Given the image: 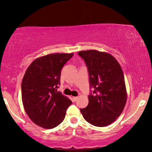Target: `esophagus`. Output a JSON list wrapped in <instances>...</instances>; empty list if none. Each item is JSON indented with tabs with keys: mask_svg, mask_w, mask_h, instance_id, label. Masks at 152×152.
Masks as SVG:
<instances>
[{
	"mask_svg": "<svg viewBox=\"0 0 152 152\" xmlns=\"http://www.w3.org/2000/svg\"><path fill=\"white\" fill-rule=\"evenodd\" d=\"M78 98H79L78 97H72V99H73V100H74L75 102V101L77 100Z\"/></svg>",
	"mask_w": 152,
	"mask_h": 152,
	"instance_id": "esophagus-1",
	"label": "esophagus"
}]
</instances>
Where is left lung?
Wrapping results in <instances>:
<instances>
[{
	"label": "left lung",
	"mask_w": 152,
	"mask_h": 152,
	"mask_svg": "<svg viewBox=\"0 0 152 152\" xmlns=\"http://www.w3.org/2000/svg\"><path fill=\"white\" fill-rule=\"evenodd\" d=\"M78 55L84 59L89 75L88 104L80 111L88 123L106 126L113 123L122 113L127 98L122 68L109 53L95 50H83Z\"/></svg>",
	"instance_id": "obj_1"
}]
</instances>
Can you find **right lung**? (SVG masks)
<instances>
[{
    "label": "right lung",
    "instance_id": "obj_1",
    "mask_svg": "<svg viewBox=\"0 0 152 152\" xmlns=\"http://www.w3.org/2000/svg\"><path fill=\"white\" fill-rule=\"evenodd\" d=\"M73 53L50 54L39 57L27 68L21 84L22 101L30 120L53 129L64 120L72 102L57 91L61 70Z\"/></svg>",
    "mask_w": 152,
    "mask_h": 152
}]
</instances>
